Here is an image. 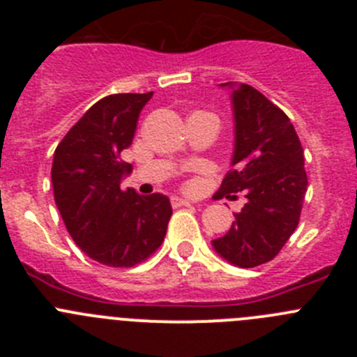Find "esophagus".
Listing matches in <instances>:
<instances>
[{
    "mask_svg": "<svg viewBox=\"0 0 357 357\" xmlns=\"http://www.w3.org/2000/svg\"><path fill=\"white\" fill-rule=\"evenodd\" d=\"M172 206H173V207H188V206H191V202L184 200V198L173 197V198H172Z\"/></svg>",
    "mask_w": 357,
    "mask_h": 357,
    "instance_id": "1",
    "label": "esophagus"
}]
</instances>
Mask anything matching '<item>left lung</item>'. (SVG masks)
<instances>
[{
    "label": "left lung",
    "instance_id": "obj_1",
    "mask_svg": "<svg viewBox=\"0 0 357 357\" xmlns=\"http://www.w3.org/2000/svg\"><path fill=\"white\" fill-rule=\"evenodd\" d=\"M220 87L230 89L234 151L218 197L243 191L247 204L213 248L227 263L254 268L272 261L298 225L307 191L304 150L288 116L264 94L234 82Z\"/></svg>",
    "mask_w": 357,
    "mask_h": 357
}]
</instances>
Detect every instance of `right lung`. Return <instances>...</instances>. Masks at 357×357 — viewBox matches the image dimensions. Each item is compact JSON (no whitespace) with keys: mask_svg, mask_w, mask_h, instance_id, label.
I'll list each match as a JSON object with an SVG mask.
<instances>
[{"mask_svg":"<svg viewBox=\"0 0 357 357\" xmlns=\"http://www.w3.org/2000/svg\"><path fill=\"white\" fill-rule=\"evenodd\" d=\"M151 94L102 98L53 155V195L66 229L91 259L107 266L128 268L150 257L164 241L173 213L166 195L121 189L132 166L119 155L132 144Z\"/></svg>","mask_w":357,"mask_h":357,"instance_id":"obj_1","label":"right lung"}]
</instances>
